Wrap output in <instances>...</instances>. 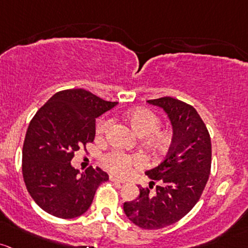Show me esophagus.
Segmentation results:
<instances>
[{"mask_svg":"<svg viewBox=\"0 0 248 248\" xmlns=\"http://www.w3.org/2000/svg\"><path fill=\"white\" fill-rule=\"evenodd\" d=\"M109 179H110V181L116 182V184H124V180H120V179L115 178V176H113V175H110V176H109Z\"/></svg>","mask_w":248,"mask_h":248,"instance_id":"34e87169","label":"esophagus"}]
</instances>
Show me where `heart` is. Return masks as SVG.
<instances>
[{"instance_id":"heart-1","label":"heart","mask_w":248,"mask_h":248,"mask_svg":"<svg viewBox=\"0 0 248 248\" xmlns=\"http://www.w3.org/2000/svg\"><path fill=\"white\" fill-rule=\"evenodd\" d=\"M124 119L134 132L140 137H148L149 142L156 148H164L170 140V132L159 130L161 120L159 116L147 108H138L127 111ZM110 124V120L103 118L96 124V134L101 137ZM102 166L114 175L127 176L133 170H140L145 165V160L139 154H124L119 151H111L102 156Z\"/></svg>"}]
</instances>
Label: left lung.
Returning <instances> with one entry per match:
<instances>
[{
    "instance_id": "8db88e82",
    "label": "left lung",
    "mask_w": 248,
    "mask_h": 248,
    "mask_svg": "<svg viewBox=\"0 0 248 248\" xmlns=\"http://www.w3.org/2000/svg\"><path fill=\"white\" fill-rule=\"evenodd\" d=\"M147 102L167 114L172 145L164 161L146 172L152 179L149 188L138 186L140 195L124 202V211L139 227L159 230L175 224L199 201L211 173L212 145L207 127L188 103L170 96Z\"/></svg>"
}]
</instances>
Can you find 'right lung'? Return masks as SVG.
<instances>
[{
    "instance_id": "1",
    "label": "right lung",
    "mask_w": 248,
    "mask_h": 248,
    "mask_svg": "<svg viewBox=\"0 0 248 248\" xmlns=\"http://www.w3.org/2000/svg\"><path fill=\"white\" fill-rule=\"evenodd\" d=\"M118 102L91 92L67 89L54 94L31 119L22 151V174L31 197L43 211L62 219L82 216L108 174L89 167L83 173L70 161L95 138V119Z\"/></svg>"
}]
</instances>
